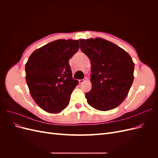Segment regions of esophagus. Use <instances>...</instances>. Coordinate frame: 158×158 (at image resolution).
Masks as SVG:
<instances>
[{"mask_svg": "<svg viewBox=\"0 0 158 158\" xmlns=\"http://www.w3.org/2000/svg\"><path fill=\"white\" fill-rule=\"evenodd\" d=\"M88 79H87V78H84V79H82V80H79V83L80 84H83L84 82H85V81H86Z\"/></svg>", "mask_w": 158, "mask_h": 158, "instance_id": "34e87169", "label": "esophagus"}]
</instances>
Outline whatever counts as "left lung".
<instances>
[{
  "instance_id": "obj_1",
  "label": "left lung",
  "mask_w": 158,
  "mask_h": 158,
  "mask_svg": "<svg viewBox=\"0 0 158 158\" xmlns=\"http://www.w3.org/2000/svg\"><path fill=\"white\" fill-rule=\"evenodd\" d=\"M80 49L91 61L92 89L87 102L99 111L116 108L127 98L134 80L135 63L128 52L103 38L80 40Z\"/></svg>"
}]
</instances>
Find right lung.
Wrapping results in <instances>:
<instances>
[{
	"mask_svg": "<svg viewBox=\"0 0 158 158\" xmlns=\"http://www.w3.org/2000/svg\"><path fill=\"white\" fill-rule=\"evenodd\" d=\"M79 40H58L33 51L26 64V80L40 108L58 113L69 106L78 84L73 78L69 60L79 49Z\"/></svg>",
	"mask_w": 158,
	"mask_h": 158,
	"instance_id": "right-lung-1",
	"label": "right lung"
}]
</instances>
